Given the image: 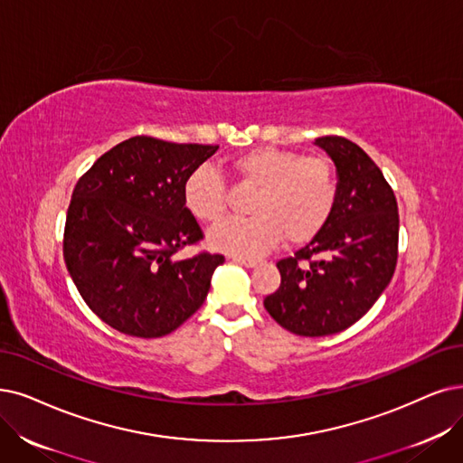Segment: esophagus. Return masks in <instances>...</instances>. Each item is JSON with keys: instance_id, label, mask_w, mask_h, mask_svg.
<instances>
[{"instance_id": "34e87169", "label": "esophagus", "mask_w": 463, "mask_h": 463, "mask_svg": "<svg viewBox=\"0 0 463 463\" xmlns=\"http://www.w3.org/2000/svg\"><path fill=\"white\" fill-rule=\"evenodd\" d=\"M232 260L241 264L245 268H256L258 266V260H254V258H241V256H232Z\"/></svg>"}]
</instances>
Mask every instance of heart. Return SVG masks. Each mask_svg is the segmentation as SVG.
Returning a JSON list of instances; mask_svg holds the SVG:
<instances>
[{"label":"heart","instance_id":"1","mask_svg":"<svg viewBox=\"0 0 463 463\" xmlns=\"http://www.w3.org/2000/svg\"><path fill=\"white\" fill-rule=\"evenodd\" d=\"M230 169L239 182L256 188L249 203L252 216L218 224L209 233L214 250L252 258L271 250L283 237L290 245H302L326 226L335 211L338 180L325 157L260 146L235 156ZM182 194L201 222L214 224L226 213L224 182L211 167L195 169Z\"/></svg>","mask_w":463,"mask_h":463}]
</instances>
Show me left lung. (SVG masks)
<instances>
[{"label":"left lung","mask_w":463,"mask_h":463,"mask_svg":"<svg viewBox=\"0 0 463 463\" xmlns=\"http://www.w3.org/2000/svg\"><path fill=\"white\" fill-rule=\"evenodd\" d=\"M336 165L338 197L326 226L277 262L281 285L266 296L269 316L298 336H328L357 323L390 285L397 266V199L378 165L344 137H321Z\"/></svg>","instance_id":"obj_1"}]
</instances>
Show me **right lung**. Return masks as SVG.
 <instances>
[{
	"instance_id": "right-lung-1",
	"label": "right lung",
	"mask_w": 463,
	"mask_h": 463,
	"mask_svg": "<svg viewBox=\"0 0 463 463\" xmlns=\"http://www.w3.org/2000/svg\"><path fill=\"white\" fill-rule=\"evenodd\" d=\"M218 146L133 137L78 180L64 228V262L92 313L137 338L176 330L205 302L224 256L176 252L203 239L184 182Z\"/></svg>"
}]
</instances>
